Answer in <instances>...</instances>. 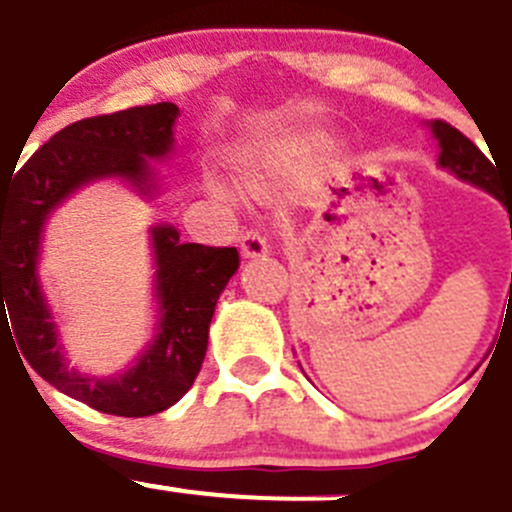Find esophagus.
<instances>
[{
	"label": "esophagus",
	"instance_id": "34e87169",
	"mask_svg": "<svg viewBox=\"0 0 512 512\" xmlns=\"http://www.w3.org/2000/svg\"><path fill=\"white\" fill-rule=\"evenodd\" d=\"M239 247L247 257H257V255H265L270 250V242H268V234L257 226H250L247 231H242V237H239Z\"/></svg>",
	"mask_w": 512,
	"mask_h": 512
}]
</instances>
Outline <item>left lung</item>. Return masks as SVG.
Segmentation results:
<instances>
[{"label": "left lung", "mask_w": 512, "mask_h": 512, "mask_svg": "<svg viewBox=\"0 0 512 512\" xmlns=\"http://www.w3.org/2000/svg\"><path fill=\"white\" fill-rule=\"evenodd\" d=\"M433 133L438 144H441V167H448L451 172L461 177V180H469L479 188L490 190L495 198H500L505 206H508L510 213V221H512V203L500 193V180H497V172H495V164L490 159L484 157L479 146L474 141H469L459 128H453L451 123L446 121H433ZM510 296H512V286H510Z\"/></svg>", "instance_id": "left-lung-1"}]
</instances>
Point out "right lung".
<instances>
[{
    "label": "right lung",
    "mask_w": 512,
    "mask_h": 512,
    "mask_svg": "<svg viewBox=\"0 0 512 512\" xmlns=\"http://www.w3.org/2000/svg\"><path fill=\"white\" fill-rule=\"evenodd\" d=\"M177 115L175 102H157L71 123L22 164L7 188L0 185V327H13L10 337L38 376L105 415H157L193 386L206 358L213 309L239 268V252L237 247L182 244L172 226L151 231L162 304L157 340L139 366L123 376L90 379L64 366L35 281L41 229L56 203L95 177L123 175L144 185L146 157H164L172 149Z\"/></svg>",
    "instance_id": "right-lung-1"
}]
</instances>
